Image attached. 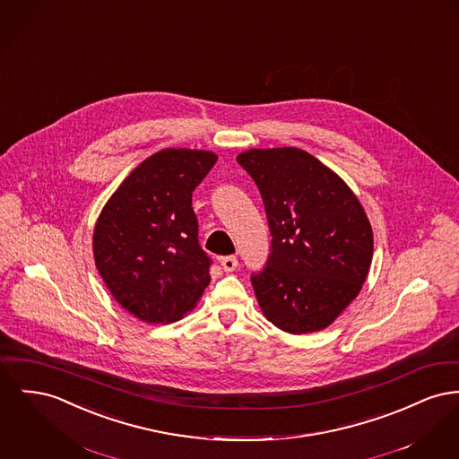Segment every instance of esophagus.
<instances>
[{
  "label": "esophagus",
  "mask_w": 459,
  "mask_h": 459,
  "mask_svg": "<svg viewBox=\"0 0 459 459\" xmlns=\"http://www.w3.org/2000/svg\"><path fill=\"white\" fill-rule=\"evenodd\" d=\"M238 265H239V262H238L236 256H223L221 258V269L225 272H234L238 269Z\"/></svg>",
  "instance_id": "1"
}]
</instances>
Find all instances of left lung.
<instances>
[{
    "mask_svg": "<svg viewBox=\"0 0 459 459\" xmlns=\"http://www.w3.org/2000/svg\"><path fill=\"white\" fill-rule=\"evenodd\" d=\"M238 162L269 220L270 255L251 284L264 316L303 334L333 323L359 295L373 260V229L351 187L297 147L251 149Z\"/></svg>",
    "mask_w": 459,
    "mask_h": 459,
    "instance_id": "8db88e82",
    "label": "left lung"
}]
</instances>
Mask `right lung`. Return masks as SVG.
Instances as JSON below:
<instances>
[{"label": "right lung", "instance_id": "right-lung-1", "mask_svg": "<svg viewBox=\"0 0 459 459\" xmlns=\"http://www.w3.org/2000/svg\"><path fill=\"white\" fill-rule=\"evenodd\" d=\"M216 160L210 151L162 149L125 178L95 223V265L110 295L143 323L182 319L212 281L192 192Z\"/></svg>", "mask_w": 459, "mask_h": 459}]
</instances>
